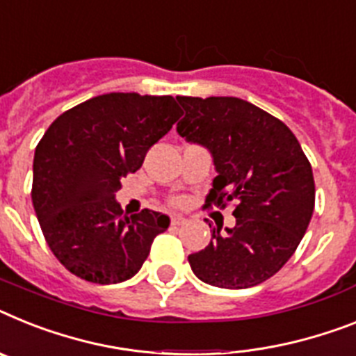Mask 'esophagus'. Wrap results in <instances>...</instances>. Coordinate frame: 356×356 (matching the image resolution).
Wrapping results in <instances>:
<instances>
[{
    "label": "esophagus",
    "instance_id": "34e87169",
    "mask_svg": "<svg viewBox=\"0 0 356 356\" xmlns=\"http://www.w3.org/2000/svg\"><path fill=\"white\" fill-rule=\"evenodd\" d=\"M184 217H181V215H172V217H170V224H172V226H181V224H184Z\"/></svg>",
    "mask_w": 356,
    "mask_h": 356
}]
</instances>
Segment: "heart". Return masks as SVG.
I'll return each instance as SVG.
<instances>
[{"label":"heart","instance_id":"heart-1","mask_svg":"<svg viewBox=\"0 0 356 356\" xmlns=\"http://www.w3.org/2000/svg\"><path fill=\"white\" fill-rule=\"evenodd\" d=\"M175 202H181V201H175Z\"/></svg>","mask_w":356,"mask_h":356}]
</instances>
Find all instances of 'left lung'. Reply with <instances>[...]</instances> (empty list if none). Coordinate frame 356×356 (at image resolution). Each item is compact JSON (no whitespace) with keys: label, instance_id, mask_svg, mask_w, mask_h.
<instances>
[{"label":"left lung","instance_id":"obj_1","mask_svg":"<svg viewBox=\"0 0 356 356\" xmlns=\"http://www.w3.org/2000/svg\"><path fill=\"white\" fill-rule=\"evenodd\" d=\"M186 115L177 132L206 146L217 177L204 208L234 202L235 226L211 232L210 244L188 255L206 284L244 289L261 284L289 261L315 208L312 164L280 119L238 97L177 95ZM211 228V226H210Z\"/></svg>","mask_w":356,"mask_h":356}]
</instances>
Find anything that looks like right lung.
I'll list each match as a JSON object with an SVG mask.
<instances>
[{"label":"right lung","mask_w":356,"mask_h":356,"mask_svg":"<svg viewBox=\"0 0 356 356\" xmlns=\"http://www.w3.org/2000/svg\"><path fill=\"white\" fill-rule=\"evenodd\" d=\"M181 118L172 95L103 94L63 112L35 146L32 204L59 262L94 284H115L141 270L168 228L159 211L122 215L121 179Z\"/></svg>","instance_id":"1"}]
</instances>
